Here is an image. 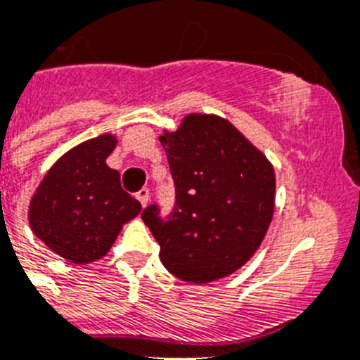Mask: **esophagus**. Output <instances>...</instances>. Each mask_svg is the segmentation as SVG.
I'll return each instance as SVG.
<instances>
[{
	"instance_id": "34e87169",
	"label": "esophagus",
	"mask_w": 360,
	"mask_h": 360,
	"mask_svg": "<svg viewBox=\"0 0 360 360\" xmlns=\"http://www.w3.org/2000/svg\"><path fill=\"white\" fill-rule=\"evenodd\" d=\"M136 198H138V202H140V204H142L143 207H146L147 202H149V189H147V187L140 189V191L136 193Z\"/></svg>"
}]
</instances>
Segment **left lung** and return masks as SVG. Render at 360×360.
<instances>
[{
  "label": "left lung",
  "mask_w": 360,
  "mask_h": 360,
  "mask_svg": "<svg viewBox=\"0 0 360 360\" xmlns=\"http://www.w3.org/2000/svg\"><path fill=\"white\" fill-rule=\"evenodd\" d=\"M176 187L167 218L142 220L169 273L207 284L240 269L262 244L275 210V169L226 118L193 112L160 136Z\"/></svg>",
  "instance_id": "left-lung-1"
}]
</instances>
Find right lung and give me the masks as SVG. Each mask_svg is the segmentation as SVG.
I'll list each match as a JSON object with an SVG mask.
<instances>
[{
	"label": "right lung",
	"instance_id": "right-lung-1",
	"mask_svg": "<svg viewBox=\"0 0 360 360\" xmlns=\"http://www.w3.org/2000/svg\"><path fill=\"white\" fill-rule=\"evenodd\" d=\"M116 136L100 134L67 150L39 182L29 205L32 233L69 262L105 257L124 224L142 205L125 193L120 173L105 164Z\"/></svg>",
	"mask_w": 360,
	"mask_h": 360
}]
</instances>
